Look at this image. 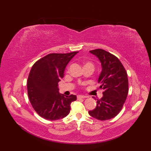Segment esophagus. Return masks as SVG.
Wrapping results in <instances>:
<instances>
[{
  "mask_svg": "<svg viewBox=\"0 0 151 151\" xmlns=\"http://www.w3.org/2000/svg\"><path fill=\"white\" fill-rule=\"evenodd\" d=\"M87 97L86 96H84V95H78L77 96V99H84V98H86Z\"/></svg>",
  "mask_w": 151,
  "mask_h": 151,
  "instance_id": "obj_1",
  "label": "esophagus"
}]
</instances>
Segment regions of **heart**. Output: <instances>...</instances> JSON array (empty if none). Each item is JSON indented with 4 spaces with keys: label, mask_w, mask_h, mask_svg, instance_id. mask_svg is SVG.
Here are the masks:
<instances>
[{
    "label": "heart",
    "mask_w": 151,
    "mask_h": 151,
    "mask_svg": "<svg viewBox=\"0 0 151 151\" xmlns=\"http://www.w3.org/2000/svg\"><path fill=\"white\" fill-rule=\"evenodd\" d=\"M88 66H91V67H93V64L91 62H88L85 63L84 67H88Z\"/></svg>",
    "instance_id": "b5f03b06"
}]
</instances>
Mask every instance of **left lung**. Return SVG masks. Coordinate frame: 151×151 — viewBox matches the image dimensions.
Here are the masks:
<instances>
[{"instance_id":"8db88e82","label":"left lung","mask_w":151,"mask_h":151,"mask_svg":"<svg viewBox=\"0 0 151 151\" xmlns=\"http://www.w3.org/2000/svg\"><path fill=\"white\" fill-rule=\"evenodd\" d=\"M89 52L97 56L101 63L102 71L98 83L101 85L99 88L104 91L102 97L97 99L96 108L89 111V114L101 121L110 119L121 111L127 97V73L120 60L112 54L101 49Z\"/></svg>"}]
</instances>
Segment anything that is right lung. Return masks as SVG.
Returning a JSON list of instances; mask_svg holds the SVG:
<instances>
[{"instance_id": "obj_1", "label": "right lung", "mask_w": 151, "mask_h": 151, "mask_svg": "<svg viewBox=\"0 0 151 151\" xmlns=\"http://www.w3.org/2000/svg\"><path fill=\"white\" fill-rule=\"evenodd\" d=\"M78 52L52 53L35 63L27 81L28 95L38 115L47 120L56 121L69 114L70 103L76 96L59 93L58 82L64 76L67 64Z\"/></svg>"}]
</instances>
